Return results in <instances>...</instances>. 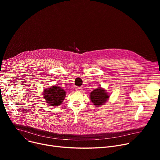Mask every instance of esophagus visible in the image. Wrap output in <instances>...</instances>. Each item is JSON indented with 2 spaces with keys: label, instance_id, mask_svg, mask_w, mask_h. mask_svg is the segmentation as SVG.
<instances>
[{
  "label": "esophagus",
  "instance_id": "1",
  "mask_svg": "<svg viewBox=\"0 0 160 160\" xmlns=\"http://www.w3.org/2000/svg\"><path fill=\"white\" fill-rule=\"evenodd\" d=\"M75 89L77 91H82V88H80V87H77Z\"/></svg>",
  "mask_w": 160,
  "mask_h": 160
}]
</instances>
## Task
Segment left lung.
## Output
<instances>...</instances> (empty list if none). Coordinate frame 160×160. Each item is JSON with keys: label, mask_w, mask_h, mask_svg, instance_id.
Listing matches in <instances>:
<instances>
[{"label": "left lung", "mask_w": 160, "mask_h": 160, "mask_svg": "<svg viewBox=\"0 0 160 160\" xmlns=\"http://www.w3.org/2000/svg\"><path fill=\"white\" fill-rule=\"evenodd\" d=\"M90 98L91 102L94 104V105L98 106L102 105L107 101L109 95L104 89L100 88L91 92Z\"/></svg>", "instance_id": "left-lung-1"}]
</instances>
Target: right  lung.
<instances>
[{"instance_id": "right-lung-1", "label": "right lung", "mask_w": 160, "mask_h": 160, "mask_svg": "<svg viewBox=\"0 0 160 160\" xmlns=\"http://www.w3.org/2000/svg\"><path fill=\"white\" fill-rule=\"evenodd\" d=\"M43 95L47 103L51 106H57L63 102L65 91L58 86H53L44 90Z\"/></svg>"}]
</instances>
